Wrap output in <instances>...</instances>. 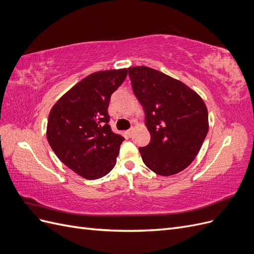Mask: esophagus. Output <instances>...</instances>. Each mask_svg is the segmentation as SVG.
<instances>
[{
	"label": "esophagus",
	"mask_w": 254,
	"mask_h": 254,
	"mask_svg": "<svg viewBox=\"0 0 254 254\" xmlns=\"http://www.w3.org/2000/svg\"><path fill=\"white\" fill-rule=\"evenodd\" d=\"M132 132H133V128H130L129 130H127V131H126V134H127L128 136H131Z\"/></svg>",
	"instance_id": "obj_1"
}]
</instances>
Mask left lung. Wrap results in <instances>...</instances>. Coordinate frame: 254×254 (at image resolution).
Instances as JSON below:
<instances>
[{"mask_svg":"<svg viewBox=\"0 0 254 254\" xmlns=\"http://www.w3.org/2000/svg\"><path fill=\"white\" fill-rule=\"evenodd\" d=\"M128 73L151 136L139 148L144 164L160 176L182 172L198 155L209 130L203 99L186 83L149 66L128 67Z\"/></svg>","mask_w":254,"mask_h":254,"instance_id":"1","label":"left lung"}]
</instances>
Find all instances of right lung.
I'll return each instance as SVG.
<instances>
[{"instance_id":"add662e5","label":"right lung","mask_w":254,"mask_h":254,"mask_svg":"<svg viewBox=\"0 0 254 254\" xmlns=\"http://www.w3.org/2000/svg\"><path fill=\"white\" fill-rule=\"evenodd\" d=\"M127 68L92 73L61 96L51 109L47 137L61 162L82 178L95 180L117 164L124 137L108 125L110 97Z\"/></svg>"}]
</instances>
